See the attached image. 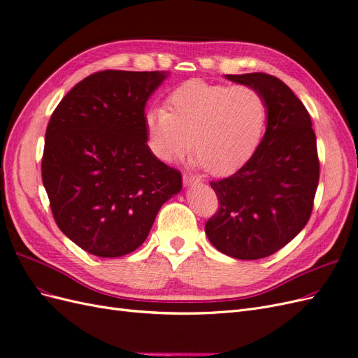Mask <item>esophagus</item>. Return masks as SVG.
<instances>
[{"mask_svg":"<svg viewBox=\"0 0 358 358\" xmlns=\"http://www.w3.org/2000/svg\"><path fill=\"white\" fill-rule=\"evenodd\" d=\"M200 182V179L197 176L194 175H183V183H185L187 187L189 185H197V183Z\"/></svg>","mask_w":358,"mask_h":358,"instance_id":"obj_1","label":"esophagus"}]
</instances>
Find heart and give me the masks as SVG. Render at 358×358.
I'll return each mask as SVG.
<instances>
[{
    "label": "heart",
    "mask_w": 358,
    "mask_h": 358,
    "mask_svg": "<svg viewBox=\"0 0 358 358\" xmlns=\"http://www.w3.org/2000/svg\"><path fill=\"white\" fill-rule=\"evenodd\" d=\"M167 110L145 115L148 145L166 162L191 149L197 164L215 176H229L246 166L263 142L268 107L263 94L248 85L188 80L167 96Z\"/></svg>",
    "instance_id": "1"
}]
</instances>
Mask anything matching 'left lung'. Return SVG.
Instances as JSON below:
<instances>
[{
	"label": "left lung",
	"mask_w": 358,
	"mask_h": 358,
	"mask_svg": "<svg viewBox=\"0 0 358 358\" xmlns=\"http://www.w3.org/2000/svg\"><path fill=\"white\" fill-rule=\"evenodd\" d=\"M225 78L263 94L267 128L246 166L210 182L220 209L204 230L220 252L258 259L289 243L310 218L320 180L317 137L306 107L282 80L266 73Z\"/></svg>",
	"instance_id": "8db88e82"
}]
</instances>
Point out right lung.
Wrapping results in <instances>:
<instances>
[{"mask_svg":"<svg viewBox=\"0 0 358 358\" xmlns=\"http://www.w3.org/2000/svg\"><path fill=\"white\" fill-rule=\"evenodd\" d=\"M164 71L104 70L79 82L46 128L41 178L59 230L83 251L122 257L142 245L180 171L148 146L146 101Z\"/></svg>","mask_w":358,"mask_h":358,"instance_id":"right-lung-1","label":"right lung"}]
</instances>
